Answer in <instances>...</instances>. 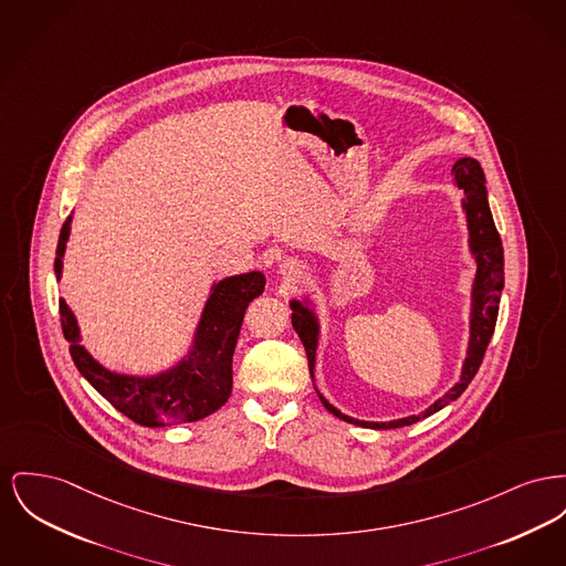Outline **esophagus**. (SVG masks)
Returning a JSON list of instances; mask_svg holds the SVG:
<instances>
[{
  "mask_svg": "<svg viewBox=\"0 0 566 566\" xmlns=\"http://www.w3.org/2000/svg\"><path fill=\"white\" fill-rule=\"evenodd\" d=\"M280 273L286 277V280H300L303 277V273H305V265L297 261V259H286V261H282V265H280Z\"/></svg>",
  "mask_w": 566,
  "mask_h": 566,
  "instance_id": "obj_1",
  "label": "esophagus"
}]
</instances>
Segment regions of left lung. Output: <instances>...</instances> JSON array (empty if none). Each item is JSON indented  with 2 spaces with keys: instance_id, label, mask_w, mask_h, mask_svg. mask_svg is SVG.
I'll return each mask as SVG.
<instances>
[{
  "instance_id": "8db88e82",
  "label": "left lung",
  "mask_w": 566,
  "mask_h": 566,
  "mask_svg": "<svg viewBox=\"0 0 566 566\" xmlns=\"http://www.w3.org/2000/svg\"><path fill=\"white\" fill-rule=\"evenodd\" d=\"M453 175H455V186L464 192L462 207L465 211V222H468V245L470 252L476 261V275L472 282V310H470V339H468V350H465L464 366H462V376L460 382H455L444 396L436 399L430 408H426L419 415H410L396 421L387 423H376V421H359L353 419L344 412H339L333 403L318 394L325 408L339 417L342 421L361 426V428H374V430H394V428H403L412 426L453 399L460 398L479 371V366L483 361V355L488 350V344L496 329V318H499L500 293L504 286V254H502V241H500L490 202H488V188H485V175L483 168L474 158H462L453 165ZM293 310V327L303 342L307 364H310V374L314 378V364H316V348H318V318L314 310H310L301 301H291ZM318 391V389H316Z\"/></svg>"
}]
</instances>
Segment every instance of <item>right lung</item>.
Here are the masks:
<instances>
[{
	"instance_id": "1",
	"label": "right lung",
	"mask_w": 566,
	"mask_h": 566,
	"mask_svg": "<svg viewBox=\"0 0 566 566\" xmlns=\"http://www.w3.org/2000/svg\"><path fill=\"white\" fill-rule=\"evenodd\" d=\"M67 218L55 252V275L62 277L64 252L70 237ZM265 291V275L250 271L231 275L211 286L200 314L192 348L177 366L156 376H128L101 366L81 346V333L72 310L60 300L62 332L70 344L74 366L87 382L119 412L145 428H165L209 417L231 398L233 353L250 301Z\"/></svg>"
}]
</instances>
